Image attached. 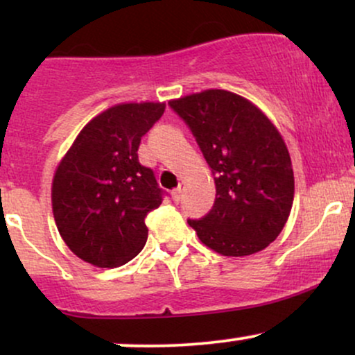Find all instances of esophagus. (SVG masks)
<instances>
[{"label": "esophagus", "instance_id": "34e87169", "mask_svg": "<svg viewBox=\"0 0 355 355\" xmlns=\"http://www.w3.org/2000/svg\"><path fill=\"white\" fill-rule=\"evenodd\" d=\"M183 190H185V183H183V182H182V183H178L177 189H175V190L172 191V197H173V200H175V202L180 200V197H182Z\"/></svg>", "mask_w": 355, "mask_h": 355}]
</instances>
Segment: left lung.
I'll return each mask as SVG.
<instances>
[{"mask_svg":"<svg viewBox=\"0 0 355 355\" xmlns=\"http://www.w3.org/2000/svg\"><path fill=\"white\" fill-rule=\"evenodd\" d=\"M168 105L193 133L217 190L209 214L189 225L217 254L263 250L279 237L294 202V170L279 130L252 101L227 89Z\"/></svg>","mask_w":355,"mask_h":355,"instance_id":"left-lung-1","label":"left lung"}]
</instances>
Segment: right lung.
<instances>
[{"label":"right lung","instance_id":"right-lung-1","mask_svg":"<svg viewBox=\"0 0 355 355\" xmlns=\"http://www.w3.org/2000/svg\"><path fill=\"white\" fill-rule=\"evenodd\" d=\"M164 112L160 101L115 105L89 120L61 158L53 217L64 243L92 266H123L145 245V217L160 207L164 190L137 152Z\"/></svg>","mask_w":355,"mask_h":355}]
</instances>
